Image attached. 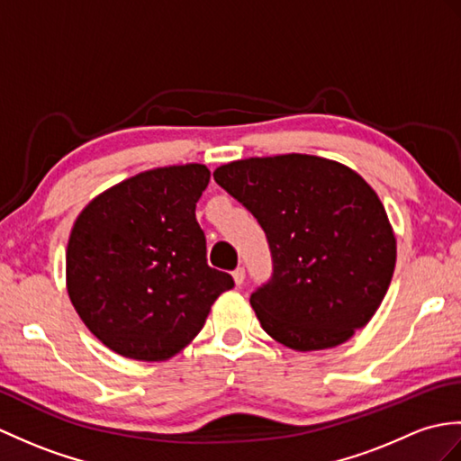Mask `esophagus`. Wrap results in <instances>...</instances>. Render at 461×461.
I'll return each mask as SVG.
<instances>
[{"instance_id":"34e87169","label":"esophagus","mask_w":461,"mask_h":461,"mask_svg":"<svg viewBox=\"0 0 461 461\" xmlns=\"http://www.w3.org/2000/svg\"><path fill=\"white\" fill-rule=\"evenodd\" d=\"M233 281H235V285L241 286L243 281H245V269H241V267H240V269H235L233 271Z\"/></svg>"}]
</instances>
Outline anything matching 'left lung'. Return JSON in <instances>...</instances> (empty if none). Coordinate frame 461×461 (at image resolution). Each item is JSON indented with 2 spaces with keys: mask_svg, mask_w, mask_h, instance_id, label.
Listing matches in <instances>:
<instances>
[{
  "mask_svg": "<svg viewBox=\"0 0 461 461\" xmlns=\"http://www.w3.org/2000/svg\"><path fill=\"white\" fill-rule=\"evenodd\" d=\"M213 178L267 233L271 281L251 294L261 328L296 351L344 344L389 291L397 240L377 192L314 155L233 160Z\"/></svg>",
  "mask_w": 461,
  "mask_h": 461,
  "instance_id": "obj_1",
  "label": "left lung"
}]
</instances>
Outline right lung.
<instances>
[{
	"instance_id": "obj_1",
	"label": "right lung",
	"mask_w": 461,
	"mask_h": 461,
	"mask_svg": "<svg viewBox=\"0 0 461 461\" xmlns=\"http://www.w3.org/2000/svg\"><path fill=\"white\" fill-rule=\"evenodd\" d=\"M204 165L145 170L90 200L70 230L67 291L105 348L137 361H165L204 328L212 304L233 286L206 263L196 202Z\"/></svg>"
}]
</instances>
